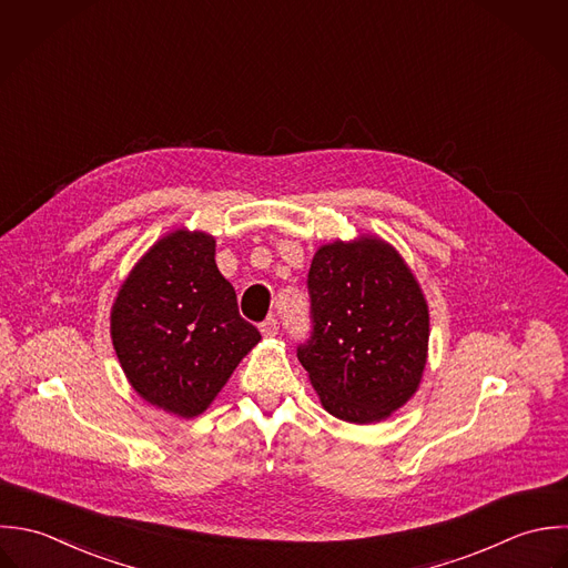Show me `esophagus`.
<instances>
[{"mask_svg": "<svg viewBox=\"0 0 568 568\" xmlns=\"http://www.w3.org/2000/svg\"><path fill=\"white\" fill-rule=\"evenodd\" d=\"M260 331H262V335H264V337H275V335L280 333V324H277V320H275V317H268L266 322H262Z\"/></svg>", "mask_w": 568, "mask_h": 568, "instance_id": "34e87169", "label": "esophagus"}]
</instances>
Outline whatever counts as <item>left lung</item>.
Here are the masks:
<instances>
[{
    "label": "left lung",
    "instance_id": "1",
    "mask_svg": "<svg viewBox=\"0 0 568 568\" xmlns=\"http://www.w3.org/2000/svg\"><path fill=\"white\" fill-rule=\"evenodd\" d=\"M311 337L297 346L322 405L348 423H377L418 387L429 313L403 257L378 237L320 246L308 271Z\"/></svg>",
    "mask_w": 568,
    "mask_h": 568
}]
</instances>
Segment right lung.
I'll use <instances>...</instances> for the list:
<instances>
[{"label": "right lung", "mask_w": 568, "mask_h": 568, "mask_svg": "<svg viewBox=\"0 0 568 568\" xmlns=\"http://www.w3.org/2000/svg\"><path fill=\"white\" fill-rule=\"evenodd\" d=\"M110 322L132 387L183 418L202 414L262 339L215 266V240L185 229L161 237L132 268Z\"/></svg>", "instance_id": "add662e5"}]
</instances>
